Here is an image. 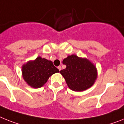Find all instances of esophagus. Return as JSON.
<instances>
[{
    "instance_id": "obj_1",
    "label": "esophagus",
    "mask_w": 124,
    "mask_h": 124,
    "mask_svg": "<svg viewBox=\"0 0 124 124\" xmlns=\"http://www.w3.org/2000/svg\"><path fill=\"white\" fill-rule=\"evenodd\" d=\"M58 70H60H60H61V66H59L58 67Z\"/></svg>"
}]
</instances>
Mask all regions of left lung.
Wrapping results in <instances>:
<instances>
[{
	"instance_id": "1",
	"label": "left lung",
	"mask_w": 124,
	"mask_h": 124,
	"mask_svg": "<svg viewBox=\"0 0 124 124\" xmlns=\"http://www.w3.org/2000/svg\"><path fill=\"white\" fill-rule=\"evenodd\" d=\"M63 64L66 65V68L61 70L60 73L72 91H85L91 87L96 80V68L86 58L72 54L64 59Z\"/></svg>"
}]
</instances>
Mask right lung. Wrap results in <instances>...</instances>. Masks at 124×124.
<instances>
[{
    "mask_svg": "<svg viewBox=\"0 0 124 124\" xmlns=\"http://www.w3.org/2000/svg\"><path fill=\"white\" fill-rule=\"evenodd\" d=\"M60 72L51 61L37 57L28 61L22 66V75L24 81L31 87L40 88L47 82L53 74Z\"/></svg>",
    "mask_w": 124,
    "mask_h": 124,
    "instance_id": "right-lung-1",
    "label": "right lung"
}]
</instances>
